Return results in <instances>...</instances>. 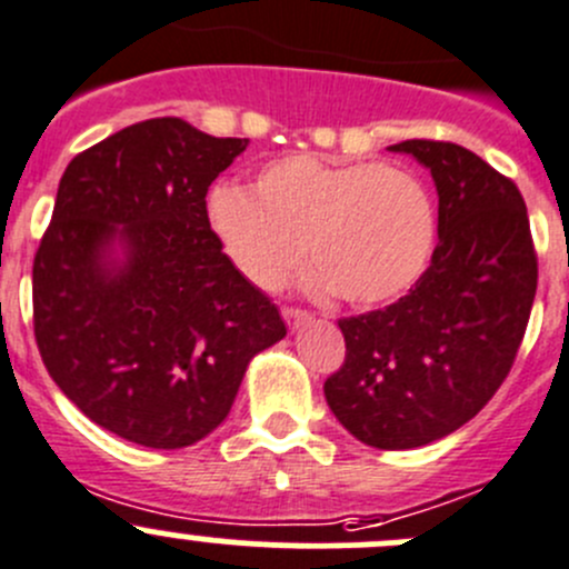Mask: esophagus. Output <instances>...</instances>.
Instances as JSON below:
<instances>
[{"mask_svg":"<svg viewBox=\"0 0 569 569\" xmlns=\"http://www.w3.org/2000/svg\"><path fill=\"white\" fill-rule=\"evenodd\" d=\"M283 319L286 325H289V330H297V327H302L306 321H311V313L300 311V308H283Z\"/></svg>","mask_w":569,"mask_h":569,"instance_id":"34e87169","label":"esophagus"}]
</instances>
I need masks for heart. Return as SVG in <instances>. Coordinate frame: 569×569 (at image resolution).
I'll list each match as a JSON object with an SVG mask.
<instances>
[{"mask_svg":"<svg viewBox=\"0 0 569 569\" xmlns=\"http://www.w3.org/2000/svg\"><path fill=\"white\" fill-rule=\"evenodd\" d=\"M217 242L239 274L274 289L308 250L313 289L349 306H386L416 286L435 250V206L407 170L297 153L258 170L250 189L209 198Z\"/></svg>","mask_w":569,"mask_h":569,"instance_id":"b5f03b06","label":"heart"}]
</instances>
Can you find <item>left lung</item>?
Here are the masks:
<instances>
[{
    "label": "left lung",
    "mask_w": 569,
    "mask_h": 569,
    "mask_svg": "<svg viewBox=\"0 0 569 569\" xmlns=\"http://www.w3.org/2000/svg\"><path fill=\"white\" fill-rule=\"evenodd\" d=\"M388 151L432 173L438 248L393 306L338 321L347 358L325 399L360 443L399 451L457 432L507 380L537 295V256L523 194L485 159L435 140Z\"/></svg>",
    "instance_id": "left-lung-1"
}]
</instances>
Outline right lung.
I'll use <instances>...</instances> for the list:
<instances>
[{
	"instance_id": "1",
	"label": "right lung",
	"mask_w": 569,
	"mask_h": 569,
	"mask_svg": "<svg viewBox=\"0 0 569 569\" xmlns=\"http://www.w3.org/2000/svg\"><path fill=\"white\" fill-rule=\"evenodd\" d=\"M244 148L153 118L60 178L32 263L40 358L90 421L137 446L183 449L214 432L250 360L286 336L206 211L211 181Z\"/></svg>"
}]
</instances>
